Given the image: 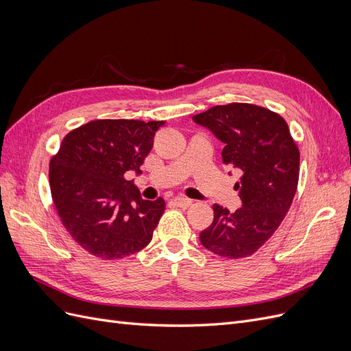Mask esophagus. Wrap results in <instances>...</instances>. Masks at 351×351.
I'll return each instance as SVG.
<instances>
[{"label": "esophagus", "instance_id": "34e87169", "mask_svg": "<svg viewBox=\"0 0 351 351\" xmlns=\"http://www.w3.org/2000/svg\"><path fill=\"white\" fill-rule=\"evenodd\" d=\"M171 204L176 206H180V208H189L190 205H192V200L187 197H174L171 200Z\"/></svg>", "mask_w": 351, "mask_h": 351}]
</instances>
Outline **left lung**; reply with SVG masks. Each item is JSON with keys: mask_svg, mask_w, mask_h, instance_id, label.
Instances as JSON below:
<instances>
[{"mask_svg": "<svg viewBox=\"0 0 351 351\" xmlns=\"http://www.w3.org/2000/svg\"><path fill=\"white\" fill-rule=\"evenodd\" d=\"M193 121L226 143L222 162L241 173L234 189L243 206L230 212L212 205L214 221L200 232V243L221 258H247L272 237L293 204L299 147L282 117L259 105H217Z\"/></svg>", "mask_w": 351, "mask_h": 351, "instance_id": "1", "label": "left lung"}]
</instances>
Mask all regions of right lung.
I'll use <instances>...</instances> for the list:
<instances>
[{"label": "right lung", "instance_id": "obj_1", "mask_svg": "<svg viewBox=\"0 0 351 351\" xmlns=\"http://www.w3.org/2000/svg\"><path fill=\"white\" fill-rule=\"evenodd\" d=\"M164 121L93 120L71 130L49 161L51 196L62 226L82 249L104 261L142 250L165 202L143 200L125 180L141 173Z\"/></svg>", "mask_w": 351, "mask_h": 351}]
</instances>
